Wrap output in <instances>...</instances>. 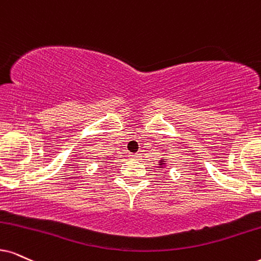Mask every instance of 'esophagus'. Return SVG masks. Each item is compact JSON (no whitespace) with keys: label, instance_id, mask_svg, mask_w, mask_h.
I'll return each instance as SVG.
<instances>
[{"label":"esophagus","instance_id":"1","mask_svg":"<svg viewBox=\"0 0 261 261\" xmlns=\"http://www.w3.org/2000/svg\"><path fill=\"white\" fill-rule=\"evenodd\" d=\"M141 154L140 153H135V154H130V158L131 159H140Z\"/></svg>","mask_w":261,"mask_h":261}]
</instances>
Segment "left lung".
I'll return each mask as SVG.
<instances>
[{
	"mask_svg": "<svg viewBox=\"0 0 261 261\" xmlns=\"http://www.w3.org/2000/svg\"><path fill=\"white\" fill-rule=\"evenodd\" d=\"M165 165H166V159L159 160V169H164Z\"/></svg>",
	"mask_w": 261,
	"mask_h": 261,
	"instance_id": "left-lung-1",
	"label": "left lung"
}]
</instances>
